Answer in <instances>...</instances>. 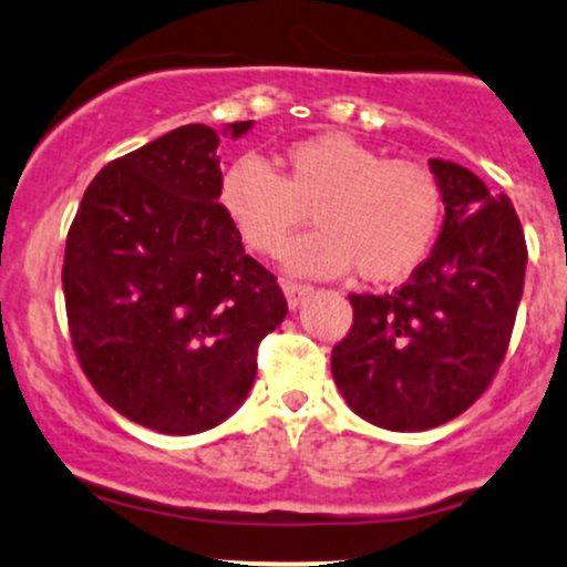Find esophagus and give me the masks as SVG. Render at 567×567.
<instances>
[{
  "label": "esophagus",
  "mask_w": 567,
  "mask_h": 567,
  "mask_svg": "<svg viewBox=\"0 0 567 567\" xmlns=\"http://www.w3.org/2000/svg\"><path fill=\"white\" fill-rule=\"evenodd\" d=\"M282 290H285V298H288L290 309H298V306L311 296L309 285H301V282H285Z\"/></svg>",
  "instance_id": "1"
}]
</instances>
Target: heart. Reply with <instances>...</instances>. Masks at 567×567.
Here are the masks:
<instances>
[{"instance_id":"1","label":"heart","mask_w":567,"mask_h":567,"mask_svg":"<svg viewBox=\"0 0 567 567\" xmlns=\"http://www.w3.org/2000/svg\"><path fill=\"white\" fill-rule=\"evenodd\" d=\"M220 207L252 250L275 256L311 213L317 231L288 245L292 275L338 277L357 266L370 282L410 275L434 243L442 192L419 162L383 154L343 133L292 143L282 173L245 157L220 178Z\"/></svg>"}]
</instances>
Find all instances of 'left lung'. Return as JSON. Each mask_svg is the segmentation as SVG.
<instances>
[{
  "label": "left lung",
  "mask_w": 567,
  "mask_h": 567,
  "mask_svg": "<svg viewBox=\"0 0 567 567\" xmlns=\"http://www.w3.org/2000/svg\"><path fill=\"white\" fill-rule=\"evenodd\" d=\"M445 205L432 256L386 296H349L333 379L360 419L392 432L447 424L485 392L509 347L528 247L506 194L429 159Z\"/></svg>",
  "instance_id": "left-lung-1"
}]
</instances>
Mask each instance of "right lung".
<instances>
[{"instance_id": "add662e5", "label": "right lung", "mask_w": 567, "mask_h": 567, "mask_svg": "<svg viewBox=\"0 0 567 567\" xmlns=\"http://www.w3.org/2000/svg\"><path fill=\"white\" fill-rule=\"evenodd\" d=\"M220 133L184 125L109 162L69 229L63 296L95 392L162 434L218 426L256 381L288 301L220 207Z\"/></svg>"}]
</instances>
